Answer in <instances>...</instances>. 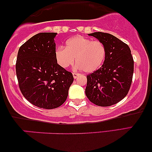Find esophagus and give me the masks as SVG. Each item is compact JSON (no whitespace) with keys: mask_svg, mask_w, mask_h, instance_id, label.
I'll use <instances>...</instances> for the list:
<instances>
[{"mask_svg":"<svg viewBox=\"0 0 152 152\" xmlns=\"http://www.w3.org/2000/svg\"><path fill=\"white\" fill-rule=\"evenodd\" d=\"M72 75H73V77L75 79H76L77 77H79V76L80 75V73H77V72H73V73H72Z\"/></svg>","mask_w":152,"mask_h":152,"instance_id":"obj_1","label":"esophagus"}]
</instances>
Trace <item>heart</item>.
I'll return each instance as SVG.
<instances>
[{
	"label": "heart",
	"mask_w": 152,
	"mask_h": 152,
	"mask_svg": "<svg viewBox=\"0 0 152 152\" xmlns=\"http://www.w3.org/2000/svg\"><path fill=\"white\" fill-rule=\"evenodd\" d=\"M107 56V48L100 41H92L82 36H76L67 41L65 48L60 46L55 52L58 64L68 68L75 61L84 72H93L102 65Z\"/></svg>",
	"instance_id": "b5f03b06"
}]
</instances>
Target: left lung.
<instances>
[{"mask_svg":"<svg viewBox=\"0 0 152 152\" xmlns=\"http://www.w3.org/2000/svg\"><path fill=\"white\" fill-rule=\"evenodd\" d=\"M88 35L104 43L107 56L101 68L87 75L85 93L95 104L109 107L127 95L132 82L134 59L128 45L113 35L100 32Z\"/></svg>","mask_w":152,"mask_h":152,"instance_id":"1","label":"left lung"}]
</instances>
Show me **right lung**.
Here are the masks:
<instances>
[{
	"mask_svg": "<svg viewBox=\"0 0 152 152\" xmlns=\"http://www.w3.org/2000/svg\"><path fill=\"white\" fill-rule=\"evenodd\" d=\"M56 35L41 32L31 37L20 47L16 63L23 95L33 105L45 109L63 104L74 80L56 60Z\"/></svg>",
	"mask_w": 152,
	"mask_h": 152,
	"instance_id": "add662e5",
	"label": "right lung"
}]
</instances>
